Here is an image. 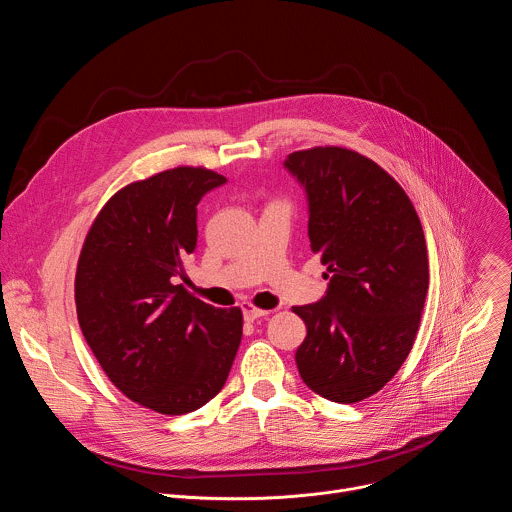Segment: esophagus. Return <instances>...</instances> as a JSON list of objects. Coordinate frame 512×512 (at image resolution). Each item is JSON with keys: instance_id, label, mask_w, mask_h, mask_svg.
I'll list each match as a JSON object with an SVG mask.
<instances>
[{"instance_id": "esophagus-1", "label": "esophagus", "mask_w": 512, "mask_h": 512, "mask_svg": "<svg viewBox=\"0 0 512 512\" xmlns=\"http://www.w3.org/2000/svg\"><path fill=\"white\" fill-rule=\"evenodd\" d=\"M242 313H244V319H246V321H256V319L268 315V311L258 309V306H254L252 302H244V304H242Z\"/></svg>"}]
</instances>
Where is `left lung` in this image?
Masks as SVG:
<instances>
[{
	"label": "left lung",
	"mask_w": 512,
	"mask_h": 512,
	"mask_svg": "<svg viewBox=\"0 0 512 512\" xmlns=\"http://www.w3.org/2000/svg\"><path fill=\"white\" fill-rule=\"evenodd\" d=\"M284 167L309 199V238L327 266V294L294 306L306 325L302 381L337 403L377 393L418 335L430 284L414 203L375 161L343 147L294 151Z\"/></svg>",
	"instance_id": "obj_1"
}]
</instances>
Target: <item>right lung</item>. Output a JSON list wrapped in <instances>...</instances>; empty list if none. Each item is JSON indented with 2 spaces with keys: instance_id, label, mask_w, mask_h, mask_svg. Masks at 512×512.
Returning <instances> with one entry per match:
<instances>
[{
  "instance_id": "add662e5",
  "label": "right lung",
  "mask_w": 512,
  "mask_h": 512,
  "mask_svg": "<svg viewBox=\"0 0 512 512\" xmlns=\"http://www.w3.org/2000/svg\"><path fill=\"white\" fill-rule=\"evenodd\" d=\"M226 183L175 167L119 189L92 222L76 268L82 335L129 399L165 416L206 405L242 341V311L216 309L181 284L197 244V203Z\"/></svg>"
}]
</instances>
